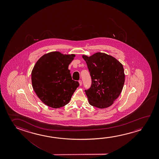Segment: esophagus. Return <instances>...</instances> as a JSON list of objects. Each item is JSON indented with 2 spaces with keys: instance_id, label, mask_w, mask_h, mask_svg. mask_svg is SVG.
<instances>
[{
  "instance_id": "1",
  "label": "esophagus",
  "mask_w": 159,
  "mask_h": 159,
  "mask_svg": "<svg viewBox=\"0 0 159 159\" xmlns=\"http://www.w3.org/2000/svg\"><path fill=\"white\" fill-rule=\"evenodd\" d=\"M79 84H80V85L81 86L82 85V81L80 80H79Z\"/></svg>"
}]
</instances>
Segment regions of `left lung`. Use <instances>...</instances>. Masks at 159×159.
Here are the masks:
<instances>
[{"instance_id": "1", "label": "left lung", "mask_w": 159, "mask_h": 159, "mask_svg": "<svg viewBox=\"0 0 159 159\" xmlns=\"http://www.w3.org/2000/svg\"><path fill=\"white\" fill-rule=\"evenodd\" d=\"M91 78L90 88L85 92L89 103L100 109L111 106L120 95L125 74L121 63L111 55L102 52L83 55Z\"/></svg>"}]
</instances>
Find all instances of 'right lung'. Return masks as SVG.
<instances>
[{
  "mask_svg": "<svg viewBox=\"0 0 159 159\" xmlns=\"http://www.w3.org/2000/svg\"><path fill=\"white\" fill-rule=\"evenodd\" d=\"M75 55L52 52L43 55L31 71L33 88L44 104L52 108L68 104L79 86L72 80L69 65Z\"/></svg>",
  "mask_w": 159,
  "mask_h": 159,
  "instance_id": "obj_1",
  "label": "right lung"
}]
</instances>
